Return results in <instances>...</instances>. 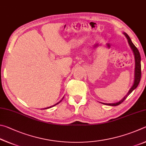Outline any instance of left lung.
<instances>
[{
    "label": "left lung",
    "instance_id": "1",
    "mask_svg": "<svg viewBox=\"0 0 146 146\" xmlns=\"http://www.w3.org/2000/svg\"><path fill=\"white\" fill-rule=\"evenodd\" d=\"M127 38V42H128L129 45L131 47V50L133 52V55L135 57V72H134V81H133V84L131 88L129 89V90L128 91V92L127 93V94L123 98H122L121 100H120L119 101L117 102V103H101L103 104H106V105H109V106H117L122 103L125 99H126V98L130 94H131L135 88H136L139 84L140 83V78H141V63H140V61H141V57H140V54L139 50L138 48L135 47V45L132 43L131 38H129V36L127 34H126V33L123 32L122 33Z\"/></svg>",
    "mask_w": 146,
    "mask_h": 146
}]
</instances>
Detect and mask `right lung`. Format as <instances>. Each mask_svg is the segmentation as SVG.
<instances>
[{"label":"right lung","mask_w":146,"mask_h":146,"mask_svg":"<svg viewBox=\"0 0 146 146\" xmlns=\"http://www.w3.org/2000/svg\"><path fill=\"white\" fill-rule=\"evenodd\" d=\"M63 98H64V97H63ZM63 98L62 99H61V101H59V102H58V103H56V104H54V105H53V106H50V107H47V108H43V109H44V110H45V109H48V108H51V107H53V106H56V105H57V104H59V103H60V102H61V101H62V100H63Z\"/></svg>","instance_id":"obj_1"}]
</instances>
